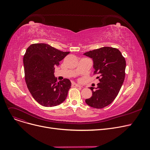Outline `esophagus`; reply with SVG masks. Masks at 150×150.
Returning <instances> with one entry per match:
<instances>
[{
	"instance_id": "obj_1",
	"label": "esophagus",
	"mask_w": 150,
	"mask_h": 150,
	"mask_svg": "<svg viewBox=\"0 0 150 150\" xmlns=\"http://www.w3.org/2000/svg\"><path fill=\"white\" fill-rule=\"evenodd\" d=\"M72 87H81L80 85L78 84H76V83H74V82H72Z\"/></svg>"
}]
</instances>
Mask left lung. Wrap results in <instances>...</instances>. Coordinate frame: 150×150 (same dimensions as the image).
<instances>
[{
    "label": "left lung",
    "instance_id": "8db88e82",
    "mask_svg": "<svg viewBox=\"0 0 150 150\" xmlns=\"http://www.w3.org/2000/svg\"><path fill=\"white\" fill-rule=\"evenodd\" d=\"M92 59L93 75H97L100 83L93 91L92 96L85 100L89 106L103 108L111 104L119 93L125 77L126 61L122 54L116 48L103 47L84 53Z\"/></svg>",
    "mask_w": 150,
    "mask_h": 150
}]
</instances>
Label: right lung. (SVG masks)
<instances>
[{
  "label": "right lung",
  "mask_w": 150,
  "mask_h": 150,
  "mask_svg": "<svg viewBox=\"0 0 150 150\" xmlns=\"http://www.w3.org/2000/svg\"><path fill=\"white\" fill-rule=\"evenodd\" d=\"M69 52H62L44 43L30 45L23 56L25 80L31 96L45 107L57 106L64 101L71 86L69 79L57 81L54 69Z\"/></svg>",
  "instance_id": "right-lung-1"
}]
</instances>
